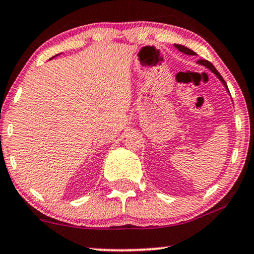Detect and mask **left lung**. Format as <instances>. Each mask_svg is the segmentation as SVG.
I'll use <instances>...</instances> for the list:
<instances>
[{"mask_svg": "<svg viewBox=\"0 0 254 254\" xmlns=\"http://www.w3.org/2000/svg\"><path fill=\"white\" fill-rule=\"evenodd\" d=\"M174 46H176V48L178 49V50L182 51V52H184V54H186V55H192V56H193V55H196V54H194L193 51L190 50V49L185 48V46H183V45H178V44H176V45H174ZM197 62L199 63V64H202V65H204V66H206V68H208V69H210V70H211L212 72H214V74L216 75V76H217L218 78H220L221 82H222V83L224 84V87H226V88L228 89V87H227L226 81L223 80V77L221 76L220 72H218V71L216 70V68H215V66L212 65V64H211L210 62H209V61H206V60H199V61H197Z\"/></svg>", "mask_w": 254, "mask_h": 254, "instance_id": "1", "label": "left lung"}]
</instances>
